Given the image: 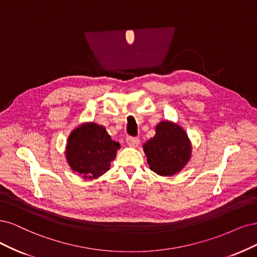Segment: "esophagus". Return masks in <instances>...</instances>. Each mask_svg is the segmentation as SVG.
Listing matches in <instances>:
<instances>
[{
    "label": "esophagus",
    "instance_id": "esophagus-1",
    "mask_svg": "<svg viewBox=\"0 0 257 257\" xmlns=\"http://www.w3.org/2000/svg\"><path fill=\"white\" fill-rule=\"evenodd\" d=\"M126 142H127L128 146H130V147H138L139 144H140V139L128 137V138L126 139Z\"/></svg>",
    "mask_w": 257,
    "mask_h": 257
}]
</instances>
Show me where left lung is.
I'll return each instance as SVG.
<instances>
[{"mask_svg":"<svg viewBox=\"0 0 257 257\" xmlns=\"http://www.w3.org/2000/svg\"><path fill=\"white\" fill-rule=\"evenodd\" d=\"M150 169L160 176H173L191 158L192 146L186 131L178 123L162 120L156 135L143 145Z\"/></svg>","mask_w":257,"mask_h":257,"instance_id":"1","label":"left lung"}]
</instances>
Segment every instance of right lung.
<instances>
[{"label":"right lung","instance_id":"right-lung-1","mask_svg":"<svg viewBox=\"0 0 257 257\" xmlns=\"http://www.w3.org/2000/svg\"><path fill=\"white\" fill-rule=\"evenodd\" d=\"M120 148L103 126L89 121L73 129L67 139L65 156L70 169L83 178L100 177L110 170Z\"/></svg>","mask_w":257,"mask_h":257}]
</instances>
